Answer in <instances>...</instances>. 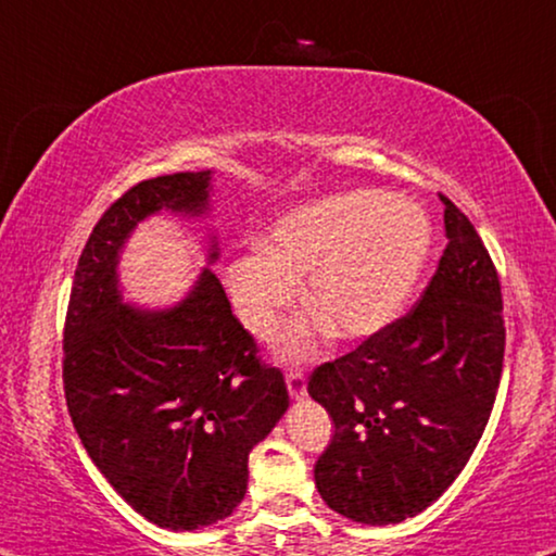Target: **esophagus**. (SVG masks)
Returning <instances> with one entry per match:
<instances>
[{
  "label": "esophagus",
  "mask_w": 556,
  "mask_h": 556,
  "mask_svg": "<svg viewBox=\"0 0 556 556\" xmlns=\"http://www.w3.org/2000/svg\"><path fill=\"white\" fill-rule=\"evenodd\" d=\"M287 389L292 400H304L306 396V377L302 369H289L287 371Z\"/></svg>",
  "instance_id": "1"
}]
</instances>
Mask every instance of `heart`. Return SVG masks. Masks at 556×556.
Listing matches in <instances>:
<instances>
[{"instance_id":"obj_1","label":"heart","mask_w":556,"mask_h":556,"mask_svg":"<svg viewBox=\"0 0 556 556\" xmlns=\"http://www.w3.org/2000/svg\"><path fill=\"white\" fill-rule=\"evenodd\" d=\"M432 250V225L407 199L344 192L296 206L277 219L260 250L227 267L239 319L260 339L277 334L300 296L314 306L281 339V359L300 362L337 331L367 339L400 317Z\"/></svg>"}]
</instances>
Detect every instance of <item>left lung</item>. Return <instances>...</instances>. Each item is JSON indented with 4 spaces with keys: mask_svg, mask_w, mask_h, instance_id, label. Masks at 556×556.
I'll return each mask as SVG.
<instances>
[{
    "mask_svg": "<svg viewBox=\"0 0 556 556\" xmlns=\"http://www.w3.org/2000/svg\"><path fill=\"white\" fill-rule=\"evenodd\" d=\"M444 204L446 250L425 294L306 392L334 437L314 482L339 515L382 527L425 511L459 477L490 421L504 362L502 287L471 222Z\"/></svg>",
    "mask_w": 556,
    "mask_h": 556,
    "instance_id": "1",
    "label": "left lung"
}]
</instances>
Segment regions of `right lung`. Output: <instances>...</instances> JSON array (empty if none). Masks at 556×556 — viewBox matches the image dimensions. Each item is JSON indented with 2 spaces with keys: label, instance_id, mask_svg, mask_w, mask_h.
I'll return each instance as SVG.
<instances>
[{
  "label": "right lung",
  "instance_id": "obj_1",
  "mask_svg": "<svg viewBox=\"0 0 556 556\" xmlns=\"http://www.w3.org/2000/svg\"><path fill=\"white\" fill-rule=\"evenodd\" d=\"M210 192V169L127 189L81 250L64 321V396L81 444L131 509L172 532L237 509L252 446L289 407L285 377L256 357L214 271L167 309L122 302L119 252L139 222L202 217ZM217 256L212 244L210 264Z\"/></svg>",
  "mask_w": 556,
  "mask_h": 556
}]
</instances>
